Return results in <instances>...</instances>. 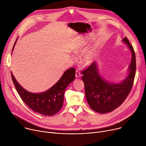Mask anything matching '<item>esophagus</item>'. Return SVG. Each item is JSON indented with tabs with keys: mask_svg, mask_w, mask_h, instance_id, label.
I'll return each instance as SVG.
<instances>
[{
	"mask_svg": "<svg viewBox=\"0 0 146 146\" xmlns=\"http://www.w3.org/2000/svg\"><path fill=\"white\" fill-rule=\"evenodd\" d=\"M81 74L80 71L78 70H77L76 72V77L77 78H80L81 77Z\"/></svg>",
	"mask_w": 146,
	"mask_h": 146,
	"instance_id": "1",
	"label": "esophagus"
}]
</instances>
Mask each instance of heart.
Wrapping results in <instances>:
<instances>
[{
    "mask_svg": "<svg viewBox=\"0 0 146 146\" xmlns=\"http://www.w3.org/2000/svg\"><path fill=\"white\" fill-rule=\"evenodd\" d=\"M80 51H77L76 52L78 53ZM94 58V53L93 52H89L85 54L81 58V62L84 65H88L91 64L93 62Z\"/></svg>",
    "mask_w": 146,
    "mask_h": 146,
    "instance_id": "heart-1",
    "label": "heart"
}]
</instances>
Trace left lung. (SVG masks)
<instances>
[{
  "label": "left lung",
  "instance_id": "obj_1",
  "mask_svg": "<svg viewBox=\"0 0 146 146\" xmlns=\"http://www.w3.org/2000/svg\"><path fill=\"white\" fill-rule=\"evenodd\" d=\"M122 40L132 52L129 74L125 80L119 84L107 82L99 75L95 62L81 72L86 99L90 107L96 112L102 114L110 113L118 108L126 99L133 87L136 68V55L127 37Z\"/></svg>",
  "mask_w": 146,
  "mask_h": 146
}]
</instances>
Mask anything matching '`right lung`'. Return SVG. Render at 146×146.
Instances as JSON below:
<instances>
[{
	"label": "right lung",
	"mask_w": 146,
	"mask_h": 146,
	"mask_svg": "<svg viewBox=\"0 0 146 146\" xmlns=\"http://www.w3.org/2000/svg\"><path fill=\"white\" fill-rule=\"evenodd\" d=\"M11 75L17 92L26 105L36 113L51 116L57 113L63 106L65 91L70 83L74 81L76 69L70 68L65 71L55 85L46 92L40 94L27 91L18 84L12 73Z\"/></svg>",
	"instance_id": "1"
}]
</instances>
